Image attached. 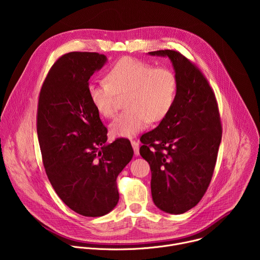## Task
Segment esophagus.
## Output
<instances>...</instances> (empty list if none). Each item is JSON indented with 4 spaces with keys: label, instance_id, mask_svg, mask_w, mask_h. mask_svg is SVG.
Masks as SVG:
<instances>
[{
    "label": "esophagus",
    "instance_id": "1",
    "mask_svg": "<svg viewBox=\"0 0 260 260\" xmlns=\"http://www.w3.org/2000/svg\"><path fill=\"white\" fill-rule=\"evenodd\" d=\"M132 146L134 148V151H135V154L138 156L140 154L139 152V149H140V144L138 141H132Z\"/></svg>",
    "mask_w": 260,
    "mask_h": 260
}]
</instances>
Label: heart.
Returning a JSON list of instances; mask_svg holds the SVG:
<instances>
[{
  "instance_id": "obj_1",
  "label": "heart",
  "mask_w": 260,
  "mask_h": 260,
  "mask_svg": "<svg viewBox=\"0 0 260 260\" xmlns=\"http://www.w3.org/2000/svg\"><path fill=\"white\" fill-rule=\"evenodd\" d=\"M177 90L175 74L167 68L135 58L118 60L107 73V80L90 81L88 96L99 112L112 117L116 111L117 94L128 92V109L111 123L119 137L131 138L145 129L150 119H161L170 110Z\"/></svg>"
}]
</instances>
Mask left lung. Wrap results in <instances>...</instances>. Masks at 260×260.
I'll return each instance as SVG.
<instances>
[{"label":"left lung","mask_w":260,"mask_h":260,"mask_svg":"<svg viewBox=\"0 0 260 260\" xmlns=\"http://www.w3.org/2000/svg\"><path fill=\"white\" fill-rule=\"evenodd\" d=\"M148 54L169 57L177 90L158 126L141 137L140 154L150 165L155 206L183 214L198 205L212 179L222 136L218 107L208 81L186 57L174 50Z\"/></svg>","instance_id":"1"}]
</instances>
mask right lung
Segmentation results:
<instances>
[{"label":"right lung","instance_id":"add662e5","mask_svg":"<svg viewBox=\"0 0 260 260\" xmlns=\"http://www.w3.org/2000/svg\"><path fill=\"white\" fill-rule=\"evenodd\" d=\"M108 59L95 52H70L50 69L40 91L37 133L44 168L59 199L74 212L99 217L118 201L116 179L132 160L126 139L107 142V128L87 85Z\"/></svg>","mask_w":260,"mask_h":260}]
</instances>
